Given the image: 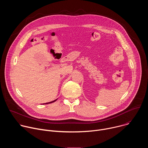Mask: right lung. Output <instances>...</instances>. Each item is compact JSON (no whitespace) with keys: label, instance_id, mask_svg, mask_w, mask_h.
Segmentation results:
<instances>
[{"label":"right lung","instance_id":"add662e5","mask_svg":"<svg viewBox=\"0 0 148 148\" xmlns=\"http://www.w3.org/2000/svg\"><path fill=\"white\" fill-rule=\"evenodd\" d=\"M57 99H56V100H54V101H52V102H49V103H51V102H54V101H56Z\"/></svg>","mask_w":148,"mask_h":148}]
</instances>
